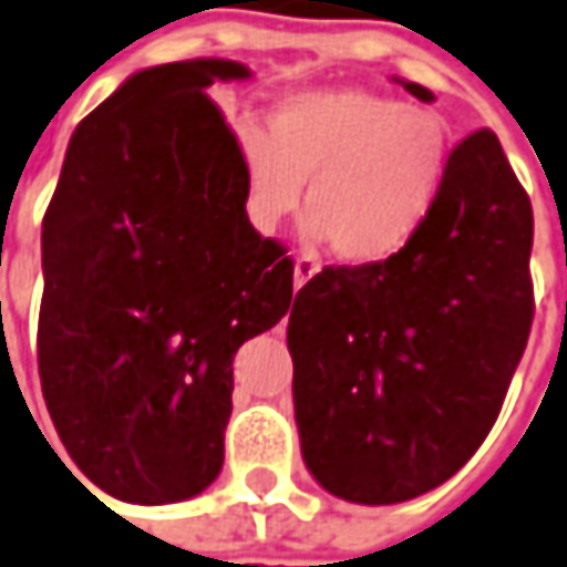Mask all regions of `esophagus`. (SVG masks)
<instances>
[{
    "instance_id": "obj_1",
    "label": "esophagus",
    "mask_w": 567,
    "mask_h": 567,
    "mask_svg": "<svg viewBox=\"0 0 567 567\" xmlns=\"http://www.w3.org/2000/svg\"><path fill=\"white\" fill-rule=\"evenodd\" d=\"M316 272H319V260H316V257H298V260H295V285H298V288H303V285L310 282Z\"/></svg>"
}]
</instances>
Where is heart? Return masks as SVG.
Returning <instances> with one entry per match:
<instances>
[{"instance_id":"1","label":"heart","mask_w":567,"mask_h":567,"mask_svg":"<svg viewBox=\"0 0 567 567\" xmlns=\"http://www.w3.org/2000/svg\"><path fill=\"white\" fill-rule=\"evenodd\" d=\"M251 217L272 229L300 202L310 235L344 264H379L403 251L429 219L446 173L437 114L357 90L288 95L267 133L241 126Z\"/></svg>"}]
</instances>
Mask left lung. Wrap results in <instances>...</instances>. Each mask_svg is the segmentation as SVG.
Returning a JSON list of instances; mask_svg holds the SVG:
<instances>
[{
  "label": "left lung",
  "mask_w": 567,
  "mask_h": 567,
  "mask_svg": "<svg viewBox=\"0 0 567 567\" xmlns=\"http://www.w3.org/2000/svg\"><path fill=\"white\" fill-rule=\"evenodd\" d=\"M530 198L499 138L477 130L450 152L437 202L403 251L326 267L300 288L288 316L295 419L329 494L391 506L472 460L530 334Z\"/></svg>",
  "instance_id": "obj_1"
}]
</instances>
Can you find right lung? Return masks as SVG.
Returning a JSON list of instances; mask_svg holds the SVG:
<instances>
[{
  "mask_svg": "<svg viewBox=\"0 0 567 567\" xmlns=\"http://www.w3.org/2000/svg\"><path fill=\"white\" fill-rule=\"evenodd\" d=\"M226 58L133 73L76 123L42 217V396L95 487L164 506L223 468L233 360L291 307L295 264L251 226Z\"/></svg>",
  "mask_w": 567,
  "mask_h": 567,
  "instance_id": "add662e5",
  "label": "right lung"
}]
</instances>
